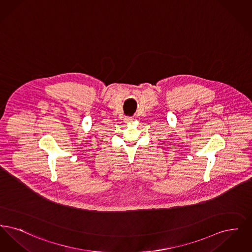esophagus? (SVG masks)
<instances>
[{
	"label": "esophagus",
	"mask_w": 252,
	"mask_h": 252,
	"mask_svg": "<svg viewBox=\"0 0 252 252\" xmlns=\"http://www.w3.org/2000/svg\"><path fill=\"white\" fill-rule=\"evenodd\" d=\"M126 120V122H127V123H129V122H132V118L131 117H127V118H126L125 119Z\"/></svg>",
	"instance_id": "1"
}]
</instances>
